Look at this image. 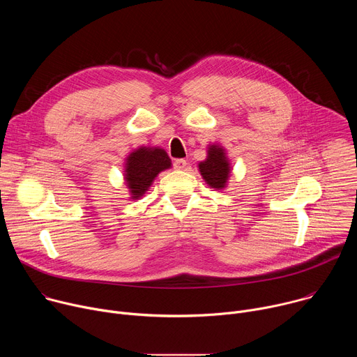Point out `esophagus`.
<instances>
[{"label": "esophagus", "mask_w": 357, "mask_h": 357, "mask_svg": "<svg viewBox=\"0 0 357 357\" xmlns=\"http://www.w3.org/2000/svg\"><path fill=\"white\" fill-rule=\"evenodd\" d=\"M174 167H175V169H178V171H185L186 167H188V161H185V160H176V161L174 162Z\"/></svg>", "instance_id": "1"}]
</instances>
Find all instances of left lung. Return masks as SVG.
<instances>
[{
    "label": "left lung",
    "mask_w": 357,
    "mask_h": 357,
    "mask_svg": "<svg viewBox=\"0 0 357 357\" xmlns=\"http://www.w3.org/2000/svg\"><path fill=\"white\" fill-rule=\"evenodd\" d=\"M199 172L212 189L223 190L229 183L231 165L227 158V152L220 144H209L206 160L197 164Z\"/></svg>",
    "instance_id": "1"
}]
</instances>
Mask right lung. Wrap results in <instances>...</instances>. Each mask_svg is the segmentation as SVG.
Segmentation results:
<instances>
[{
	"instance_id": "right-lung-1",
	"label": "right lung",
	"mask_w": 357,
	"mask_h": 357,
	"mask_svg": "<svg viewBox=\"0 0 357 357\" xmlns=\"http://www.w3.org/2000/svg\"><path fill=\"white\" fill-rule=\"evenodd\" d=\"M172 167L167 151L160 146H138L132 149L124 162V181L130 199H141L154 183L158 174Z\"/></svg>"
}]
</instances>
